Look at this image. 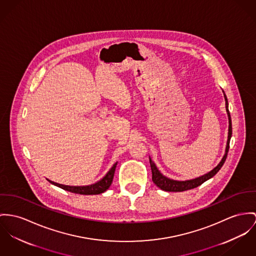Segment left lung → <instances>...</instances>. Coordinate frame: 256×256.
Returning <instances> with one entry per match:
<instances>
[{
	"mask_svg": "<svg viewBox=\"0 0 256 256\" xmlns=\"http://www.w3.org/2000/svg\"><path fill=\"white\" fill-rule=\"evenodd\" d=\"M224 98H225V106H226V112L228 115V120H229V128H228V139H227V144H226V149H225V154L221 158V160L219 162V164H217L214 168H212L210 172H208V174L202 176L197 177V178H193V179H189V180H183V181H179V180H174L170 179L168 177L164 176L158 170L157 166L155 164V162L152 160V158L149 157L150 160V166H151V170H152V180L153 182L157 185L158 187L164 191H168V192H183L186 190H190V189H194L198 186L202 185L204 182H206V180L210 179L212 177L214 176L217 172H219V170L222 168V166L224 164L227 154L229 151V145H230V139L232 138V120H231V116H230V112H229V107H228V99L226 98V94H224Z\"/></svg>",
	"mask_w": 256,
	"mask_h": 256,
	"instance_id": "obj_1",
	"label": "left lung"
}]
</instances>
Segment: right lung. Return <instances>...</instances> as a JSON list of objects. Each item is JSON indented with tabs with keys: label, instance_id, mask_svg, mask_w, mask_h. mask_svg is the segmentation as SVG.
<instances>
[{
	"label": "right lung",
	"instance_id": "obj_1",
	"mask_svg": "<svg viewBox=\"0 0 256 256\" xmlns=\"http://www.w3.org/2000/svg\"><path fill=\"white\" fill-rule=\"evenodd\" d=\"M117 162H115L113 164V166L109 170V172L102 177L99 181L90 184V185H86V186H69V185H63V184H59L56 182H54L50 179H48L52 184L58 186L59 188L72 192V193H76V194H80V195H98L101 193H104L112 184L113 181V177L115 174V170L117 166Z\"/></svg>",
	"mask_w": 256,
	"mask_h": 256
}]
</instances>
